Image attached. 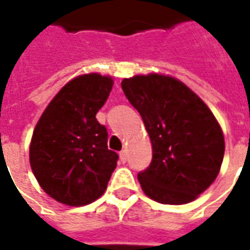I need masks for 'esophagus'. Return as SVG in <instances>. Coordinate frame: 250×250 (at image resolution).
Listing matches in <instances>:
<instances>
[{
    "label": "esophagus",
    "instance_id": "34e87169",
    "mask_svg": "<svg viewBox=\"0 0 250 250\" xmlns=\"http://www.w3.org/2000/svg\"><path fill=\"white\" fill-rule=\"evenodd\" d=\"M119 158L120 162L125 163V161H127V151H125V150H122V151L119 152Z\"/></svg>",
    "mask_w": 250,
    "mask_h": 250
}]
</instances>
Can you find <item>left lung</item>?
<instances>
[{
  "label": "left lung",
  "mask_w": 250,
  "mask_h": 250,
  "mask_svg": "<svg viewBox=\"0 0 250 250\" xmlns=\"http://www.w3.org/2000/svg\"><path fill=\"white\" fill-rule=\"evenodd\" d=\"M122 88L151 141V165L138 174L143 193L166 205L198 198L217 178L225 152L224 132L213 112L185 83L168 75H135L123 79Z\"/></svg>",
  "instance_id": "left-lung-1"
}]
</instances>
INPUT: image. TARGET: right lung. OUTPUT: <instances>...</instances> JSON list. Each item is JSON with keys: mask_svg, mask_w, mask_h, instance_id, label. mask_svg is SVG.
<instances>
[{"mask_svg": "<svg viewBox=\"0 0 250 250\" xmlns=\"http://www.w3.org/2000/svg\"><path fill=\"white\" fill-rule=\"evenodd\" d=\"M114 79L96 72L72 79L52 99L33 130L29 162L40 188L66 206L100 198L116 167L107 130L96 120Z\"/></svg>", "mask_w": 250, "mask_h": 250, "instance_id": "1", "label": "right lung"}]
</instances>
